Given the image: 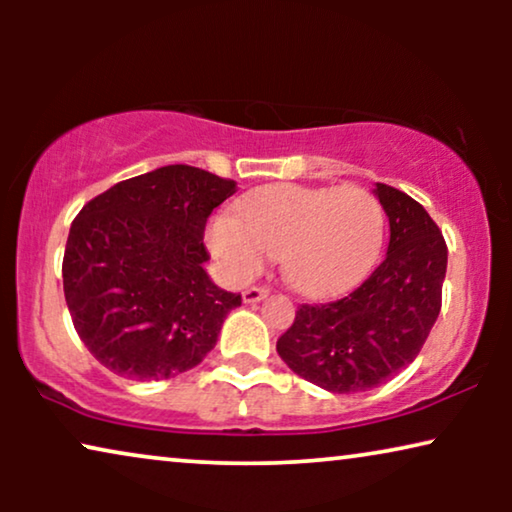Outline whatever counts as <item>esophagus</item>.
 Here are the masks:
<instances>
[{
  "label": "esophagus",
  "mask_w": 512,
  "mask_h": 512,
  "mask_svg": "<svg viewBox=\"0 0 512 512\" xmlns=\"http://www.w3.org/2000/svg\"><path fill=\"white\" fill-rule=\"evenodd\" d=\"M265 296H268V289H265V286H249V289L242 291L244 303H261Z\"/></svg>",
  "instance_id": "esophagus-1"
}]
</instances>
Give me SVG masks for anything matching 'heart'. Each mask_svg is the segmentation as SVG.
I'll return each mask as SVG.
<instances>
[{
  "label": "heart",
  "mask_w": 512,
  "mask_h": 512,
  "mask_svg": "<svg viewBox=\"0 0 512 512\" xmlns=\"http://www.w3.org/2000/svg\"><path fill=\"white\" fill-rule=\"evenodd\" d=\"M384 242V212L361 186H263L242 200L240 219L214 216L207 244L233 282L261 275L279 258L291 289L328 298L373 268Z\"/></svg>",
  "instance_id": "heart-1"
}]
</instances>
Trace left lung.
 <instances>
[{"mask_svg": "<svg viewBox=\"0 0 512 512\" xmlns=\"http://www.w3.org/2000/svg\"><path fill=\"white\" fill-rule=\"evenodd\" d=\"M389 247L366 282L326 305H300L277 352L293 373L333 394L368 391L417 359L440 314L447 244L408 193L375 184Z\"/></svg>", "mask_w": 512, "mask_h": 512, "instance_id": "1", "label": "left lung"}]
</instances>
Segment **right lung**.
I'll list each match as a JSON object with an SVG mask.
<instances>
[{"mask_svg": "<svg viewBox=\"0 0 512 512\" xmlns=\"http://www.w3.org/2000/svg\"><path fill=\"white\" fill-rule=\"evenodd\" d=\"M233 179L165 165L125 179L69 228L62 284L88 352L125 380L186 373L212 352L240 293L209 279L205 223Z\"/></svg>", "mask_w": 512, "mask_h": 512, "instance_id": "right-lung-1", "label": "right lung"}]
</instances>
